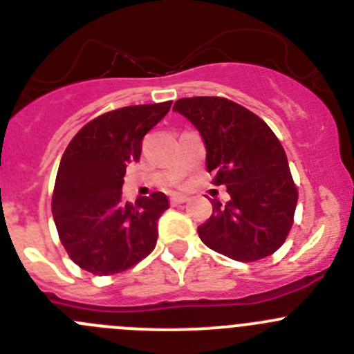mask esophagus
Listing matches in <instances>:
<instances>
[{"label": "esophagus", "instance_id": "obj_1", "mask_svg": "<svg viewBox=\"0 0 354 354\" xmlns=\"http://www.w3.org/2000/svg\"><path fill=\"white\" fill-rule=\"evenodd\" d=\"M185 202H188V197L185 195H171V205H181Z\"/></svg>", "mask_w": 354, "mask_h": 354}]
</instances>
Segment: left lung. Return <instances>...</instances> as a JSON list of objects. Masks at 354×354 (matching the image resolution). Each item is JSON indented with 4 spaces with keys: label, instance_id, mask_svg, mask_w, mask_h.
I'll list each match as a JSON object with an SVG mask.
<instances>
[{
    "label": "left lung",
    "instance_id": "obj_1",
    "mask_svg": "<svg viewBox=\"0 0 354 354\" xmlns=\"http://www.w3.org/2000/svg\"><path fill=\"white\" fill-rule=\"evenodd\" d=\"M173 111L200 131L207 171L224 185L230 202L212 200L198 236L214 252L255 262L281 248L292 226L298 190L288 157L269 124L224 97H185Z\"/></svg>",
    "mask_w": 354,
    "mask_h": 354
}]
</instances>
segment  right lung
I'll return each mask as SVG.
<instances>
[{"instance_id":"1","label":"right lung","mask_w":354,"mask_h":354,"mask_svg":"<svg viewBox=\"0 0 354 354\" xmlns=\"http://www.w3.org/2000/svg\"><path fill=\"white\" fill-rule=\"evenodd\" d=\"M171 101L127 106L88 121L68 144L56 174L53 217L59 240L80 269L95 276L123 272L157 243V219L169 209L162 192L123 202L127 166L142 138L167 114Z\"/></svg>"}]
</instances>
